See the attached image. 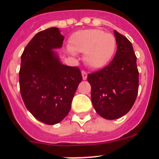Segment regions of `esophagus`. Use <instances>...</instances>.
<instances>
[{"label":"esophagus","instance_id":"obj_1","mask_svg":"<svg viewBox=\"0 0 159 159\" xmlns=\"http://www.w3.org/2000/svg\"><path fill=\"white\" fill-rule=\"evenodd\" d=\"M82 76H83V80H87V78H88V73H87V71H82Z\"/></svg>","mask_w":159,"mask_h":159}]
</instances>
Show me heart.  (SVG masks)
<instances>
[{
  "label": "heart",
  "mask_w": 159,
  "mask_h": 159,
  "mask_svg": "<svg viewBox=\"0 0 159 159\" xmlns=\"http://www.w3.org/2000/svg\"><path fill=\"white\" fill-rule=\"evenodd\" d=\"M116 40L111 33L100 29H85L75 32L68 42L69 51L84 53V61L89 67L99 68L113 57Z\"/></svg>",
  "instance_id": "b5f03b06"
}]
</instances>
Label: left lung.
Wrapping results in <instances>:
<instances>
[{
  "label": "left lung",
  "instance_id": "obj_1",
  "mask_svg": "<svg viewBox=\"0 0 159 159\" xmlns=\"http://www.w3.org/2000/svg\"><path fill=\"white\" fill-rule=\"evenodd\" d=\"M117 51L102 69L88 74L91 97L95 110L106 119L122 117L131 109L139 91V71L130 40L114 31Z\"/></svg>",
  "mask_w": 159,
  "mask_h": 159
}]
</instances>
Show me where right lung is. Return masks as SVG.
<instances>
[{"mask_svg": "<svg viewBox=\"0 0 159 159\" xmlns=\"http://www.w3.org/2000/svg\"><path fill=\"white\" fill-rule=\"evenodd\" d=\"M64 39L58 28H49L35 35L21 55L22 99L32 116L48 125L57 124L67 116L83 80L79 67L62 64L52 51L62 47Z\"/></svg>", "mask_w": 159, "mask_h": 159, "instance_id": "right-lung-1", "label": "right lung"}]
</instances>
